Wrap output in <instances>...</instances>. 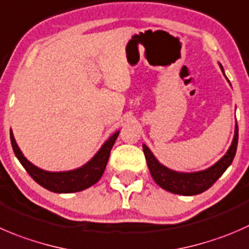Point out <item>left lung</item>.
Returning <instances> with one entry per match:
<instances>
[{"label":"left lung","instance_id":"8db88e82","mask_svg":"<svg viewBox=\"0 0 249 249\" xmlns=\"http://www.w3.org/2000/svg\"><path fill=\"white\" fill-rule=\"evenodd\" d=\"M220 68L223 71L221 64ZM237 142L238 126L236 124L232 143H231L230 148L226 152L225 156L220 160L216 161L214 165H212L211 168L202 171H196V173H178V171L168 169L157 160V158L146 144H142V148H143L144 157H146L147 165H148L152 178L156 181L157 185L160 186L161 189L171 192V194L182 195V196H195V195L202 194V192L207 191L209 187H212V185L230 166L233 158H235Z\"/></svg>","mask_w":249,"mask_h":249}]
</instances>
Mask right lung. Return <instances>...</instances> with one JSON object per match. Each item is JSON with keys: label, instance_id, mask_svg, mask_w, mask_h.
Here are the masks:
<instances>
[{"label": "right lung", "instance_id": "obj_1", "mask_svg": "<svg viewBox=\"0 0 249 249\" xmlns=\"http://www.w3.org/2000/svg\"><path fill=\"white\" fill-rule=\"evenodd\" d=\"M11 143L13 148L14 154L21 165L25 168L29 175L42 187L51 192L55 194H71V192H79L83 190L89 189L90 186L95 185L101 176L105 173L106 165L109 159L110 149L117 140L119 131L113 134L107 141L103 143L100 151L93 156L91 160H89L85 165L80 166L78 169L69 171H59V173H52V171H46L37 168L34 164H31L25 157L23 156L21 151L19 149L16 140H14L13 132L11 130Z\"/></svg>", "mask_w": 249, "mask_h": 249}]
</instances>
